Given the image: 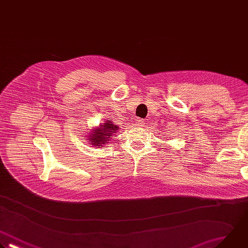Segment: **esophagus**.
<instances>
[{"instance_id":"1","label":"esophagus","mask_w":248,"mask_h":248,"mask_svg":"<svg viewBox=\"0 0 248 248\" xmlns=\"http://www.w3.org/2000/svg\"><path fill=\"white\" fill-rule=\"evenodd\" d=\"M136 121H137V125H138V127H143V126H144V121H143V119L138 118Z\"/></svg>"}]
</instances>
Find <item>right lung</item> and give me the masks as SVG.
<instances>
[{
  "label": "right lung",
  "mask_w": 248,
  "mask_h": 248,
  "mask_svg": "<svg viewBox=\"0 0 248 248\" xmlns=\"http://www.w3.org/2000/svg\"><path fill=\"white\" fill-rule=\"evenodd\" d=\"M119 127L111 120H107L105 123H102L97 128H93L91 133L87 136L89 143L94 146H104L110 140L111 137L115 136Z\"/></svg>",
  "instance_id": "add662e5"
}]
</instances>
